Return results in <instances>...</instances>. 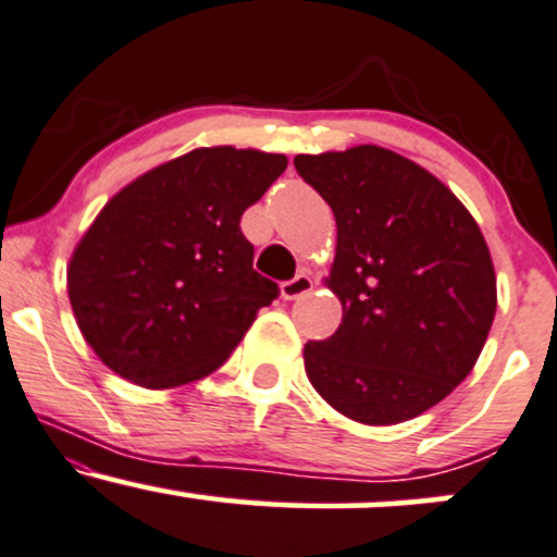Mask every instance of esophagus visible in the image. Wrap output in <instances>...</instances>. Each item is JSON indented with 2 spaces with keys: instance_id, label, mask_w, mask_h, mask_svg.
I'll list each match as a JSON object with an SVG mask.
<instances>
[{
  "instance_id": "1",
  "label": "esophagus",
  "mask_w": 557,
  "mask_h": 557,
  "mask_svg": "<svg viewBox=\"0 0 557 557\" xmlns=\"http://www.w3.org/2000/svg\"><path fill=\"white\" fill-rule=\"evenodd\" d=\"M311 290H313V280H311V274H306V272H300L293 280H287V283L280 285V296H283L285 300H298V298L308 296Z\"/></svg>"
}]
</instances>
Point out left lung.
Masks as SVG:
<instances>
[{
	"mask_svg": "<svg viewBox=\"0 0 557 557\" xmlns=\"http://www.w3.org/2000/svg\"><path fill=\"white\" fill-rule=\"evenodd\" d=\"M337 223L326 287L343 304L306 376L363 425L418 418L478 363L498 293L480 225L444 181L379 145L296 156Z\"/></svg>",
	"mask_w": 557,
	"mask_h": 557,
	"instance_id": "1",
	"label": "left lung"
}]
</instances>
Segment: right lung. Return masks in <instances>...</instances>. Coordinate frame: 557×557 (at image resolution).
Segmentation results:
<instances>
[{
  "label": "right lung",
  "mask_w": 557,
  "mask_h": 557,
  "mask_svg": "<svg viewBox=\"0 0 557 557\" xmlns=\"http://www.w3.org/2000/svg\"><path fill=\"white\" fill-rule=\"evenodd\" d=\"M287 169L277 152L197 147L106 202L66 264L75 321L113 373L145 388L210 376L277 285L253 272L240 214Z\"/></svg>",
  "instance_id": "1"
}]
</instances>
